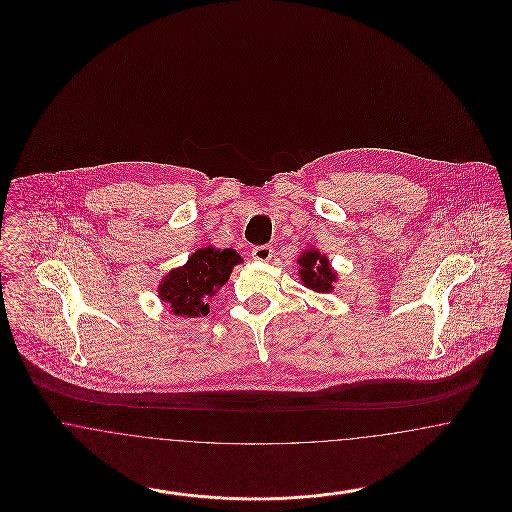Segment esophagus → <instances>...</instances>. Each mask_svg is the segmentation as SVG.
I'll use <instances>...</instances> for the list:
<instances>
[{
	"label": "esophagus",
	"instance_id": "34e87169",
	"mask_svg": "<svg viewBox=\"0 0 512 512\" xmlns=\"http://www.w3.org/2000/svg\"><path fill=\"white\" fill-rule=\"evenodd\" d=\"M272 253H274V249H272L270 245H257V247L251 249V257H253L255 261H263V263L270 261Z\"/></svg>",
	"mask_w": 512,
	"mask_h": 512
}]
</instances>
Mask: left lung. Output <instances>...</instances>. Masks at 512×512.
Here are the masks:
<instances>
[{
  "instance_id": "left-lung-1",
  "label": "left lung",
  "mask_w": 512,
  "mask_h": 512,
  "mask_svg": "<svg viewBox=\"0 0 512 512\" xmlns=\"http://www.w3.org/2000/svg\"><path fill=\"white\" fill-rule=\"evenodd\" d=\"M299 278L301 282L313 290V292H332L334 282L338 280V274L330 267V261L326 255H320L315 247L305 249L299 259Z\"/></svg>"
}]
</instances>
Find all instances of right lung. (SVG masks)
<instances>
[{
    "mask_svg": "<svg viewBox=\"0 0 512 512\" xmlns=\"http://www.w3.org/2000/svg\"><path fill=\"white\" fill-rule=\"evenodd\" d=\"M244 259L234 249L207 245L188 257L184 267L172 268L159 284V297L178 317H205L209 299L228 282L232 268Z\"/></svg>",
    "mask_w": 512,
    "mask_h": 512,
    "instance_id": "right-lung-1",
    "label": "right lung"
}]
</instances>
